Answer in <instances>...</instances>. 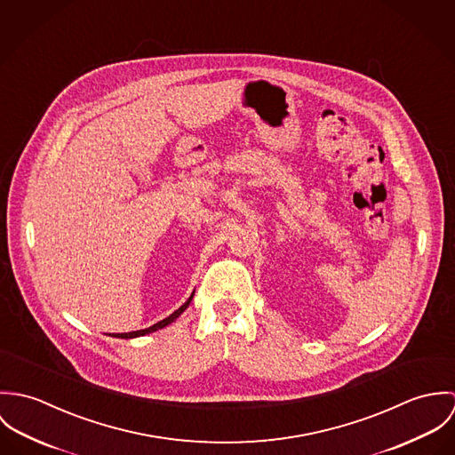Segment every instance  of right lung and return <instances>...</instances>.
Masks as SVG:
<instances>
[{
  "mask_svg": "<svg viewBox=\"0 0 455 455\" xmlns=\"http://www.w3.org/2000/svg\"><path fill=\"white\" fill-rule=\"evenodd\" d=\"M192 299H194V293L190 295V299L187 300V302L183 303L178 310H174L169 317H165V319H162V321H158V323H155L153 326L150 328H145V330H138V331H129V333H115L113 337L115 339H136V337H145V335H148V333H153V331H156V330H162V328H165V326H169L171 323H174L185 310H187V307L190 305L192 302Z\"/></svg>",
  "mask_w": 455,
  "mask_h": 455,
  "instance_id": "obj_1",
  "label": "right lung"
}]
</instances>
